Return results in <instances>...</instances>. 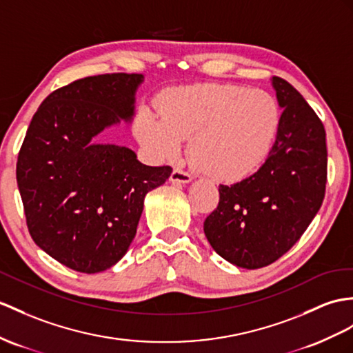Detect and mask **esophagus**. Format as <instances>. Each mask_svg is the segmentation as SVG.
<instances>
[{
    "mask_svg": "<svg viewBox=\"0 0 353 353\" xmlns=\"http://www.w3.org/2000/svg\"><path fill=\"white\" fill-rule=\"evenodd\" d=\"M193 179V176L188 174V172H184L181 169H174L170 175V181L172 183H178V184H187L190 183Z\"/></svg>",
    "mask_w": 353,
    "mask_h": 353,
    "instance_id": "esophagus-1",
    "label": "esophagus"
}]
</instances>
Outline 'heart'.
Listing matches in <instances>:
<instances>
[{
  "mask_svg": "<svg viewBox=\"0 0 353 353\" xmlns=\"http://www.w3.org/2000/svg\"><path fill=\"white\" fill-rule=\"evenodd\" d=\"M161 110L137 115L139 141L156 157L175 159L185 137H192L194 165L221 181L254 174L268 159L281 127L277 99L241 85L175 88L163 99Z\"/></svg>",
  "mask_w": 353,
  "mask_h": 353,
  "instance_id": "heart-1",
  "label": "heart"
}]
</instances>
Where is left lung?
Listing matches in <instances>:
<instances>
[{
    "mask_svg": "<svg viewBox=\"0 0 353 353\" xmlns=\"http://www.w3.org/2000/svg\"><path fill=\"white\" fill-rule=\"evenodd\" d=\"M283 109L277 141L259 170L220 185L203 221L211 247L232 265L257 270L289 252L319 211L326 185V134L304 97L281 77L271 79Z\"/></svg>",
    "mask_w": 353,
    "mask_h": 353,
    "instance_id": "8db88e82",
    "label": "left lung"
}]
</instances>
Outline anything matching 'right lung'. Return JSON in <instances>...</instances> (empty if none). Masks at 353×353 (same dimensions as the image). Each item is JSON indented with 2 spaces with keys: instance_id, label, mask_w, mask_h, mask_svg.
Returning <instances> with one entry per match:
<instances>
[{
  "instance_id": "add662e5",
  "label": "right lung",
  "mask_w": 353,
  "mask_h": 353,
  "mask_svg": "<svg viewBox=\"0 0 353 353\" xmlns=\"http://www.w3.org/2000/svg\"><path fill=\"white\" fill-rule=\"evenodd\" d=\"M143 74L90 76L43 100L16 165L30 235L43 252L77 272L114 266L136 235L148 192L172 168L147 166L136 152L97 143L110 125L132 123Z\"/></svg>"
}]
</instances>
